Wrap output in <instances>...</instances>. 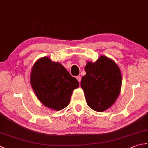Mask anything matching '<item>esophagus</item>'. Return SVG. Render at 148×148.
<instances>
[{
  "mask_svg": "<svg viewBox=\"0 0 148 148\" xmlns=\"http://www.w3.org/2000/svg\"><path fill=\"white\" fill-rule=\"evenodd\" d=\"M76 79H77L78 81H79V82H80L81 80V77L80 76H76Z\"/></svg>",
  "mask_w": 148,
  "mask_h": 148,
  "instance_id": "1",
  "label": "esophagus"
}]
</instances>
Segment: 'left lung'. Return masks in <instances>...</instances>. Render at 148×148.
<instances>
[{
	"instance_id": "8db88e82",
	"label": "left lung",
	"mask_w": 148,
	"mask_h": 148,
	"mask_svg": "<svg viewBox=\"0 0 148 148\" xmlns=\"http://www.w3.org/2000/svg\"><path fill=\"white\" fill-rule=\"evenodd\" d=\"M86 75L81 81L87 104L90 108L102 112L117 99L121 86V74L116 63L101 56L95 63L88 62L84 67Z\"/></svg>"
}]
</instances>
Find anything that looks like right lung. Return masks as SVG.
Here are the masks:
<instances>
[{"label": "right lung", "instance_id": "right-lung-1", "mask_svg": "<svg viewBox=\"0 0 148 148\" xmlns=\"http://www.w3.org/2000/svg\"><path fill=\"white\" fill-rule=\"evenodd\" d=\"M30 83L37 99L56 111L69 104L72 91L79 87L77 80L64 66L48 57L39 59L34 65Z\"/></svg>", "mask_w": 148, "mask_h": 148}]
</instances>
